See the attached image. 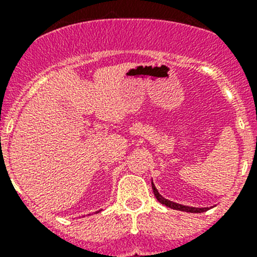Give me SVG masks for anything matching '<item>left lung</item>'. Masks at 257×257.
<instances>
[{
  "instance_id": "left-lung-1",
  "label": "left lung",
  "mask_w": 257,
  "mask_h": 257,
  "mask_svg": "<svg viewBox=\"0 0 257 257\" xmlns=\"http://www.w3.org/2000/svg\"><path fill=\"white\" fill-rule=\"evenodd\" d=\"M152 188H153V191H154V195L155 198H157V200L159 201L160 204H163V205L168 206V208L170 209L180 210V211H186V212H204L209 209V208H191V206H185V205H180V204H177V203H173V201L163 198V196L158 193L157 188H155V185L153 183H152Z\"/></svg>"
}]
</instances>
